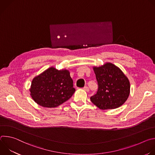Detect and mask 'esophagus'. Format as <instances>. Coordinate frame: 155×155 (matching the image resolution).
<instances>
[{"mask_svg":"<svg viewBox=\"0 0 155 155\" xmlns=\"http://www.w3.org/2000/svg\"><path fill=\"white\" fill-rule=\"evenodd\" d=\"M83 89L84 90V91H86V92H88L90 91V90H89V87H88L87 86H84V87H83Z\"/></svg>","mask_w":155,"mask_h":155,"instance_id":"1","label":"esophagus"}]
</instances>
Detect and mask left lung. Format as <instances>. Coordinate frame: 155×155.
<instances>
[{"mask_svg": "<svg viewBox=\"0 0 155 155\" xmlns=\"http://www.w3.org/2000/svg\"><path fill=\"white\" fill-rule=\"evenodd\" d=\"M98 83L97 93L91 101L102 110L114 109L121 106L130 93V82L123 71L115 64L106 62L93 68Z\"/></svg>", "mask_w": 155, "mask_h": 155, "instance_id": "obj_1", "label": "left lung"}]
</instances>
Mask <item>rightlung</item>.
Masks as SVG:
<instances>
[{"instance_id":"right-lung-1","label":"right lung","mask_w":155,"mask_h":155,"mask_svg":"<svg viewBox=\"0 0 155 155\" xmlns=\"http://www.w3.org/2000/svg\"><path fill=\"white\" fill-rule=\"evenodd\" d=\"M29 91L38 105L54 108L69 100L75 90L70 72L52 66L32 79Z\"/></svg>"}]
</instances>
